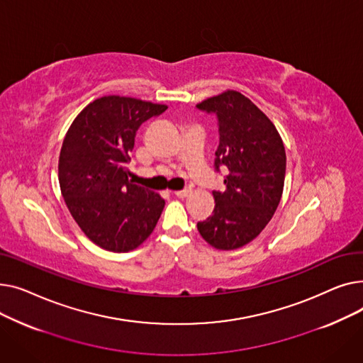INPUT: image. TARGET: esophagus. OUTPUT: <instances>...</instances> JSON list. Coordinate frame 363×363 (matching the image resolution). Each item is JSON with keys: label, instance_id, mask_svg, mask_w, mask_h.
Instances as JSON below:
<instances>
[{"label": "esophagus", "instance_id": "esophagus-1", "mask_svg": "<svg viewBox=\"0 0 363 363\" xmlns=\"http://www.w3.org/2000/svg\"><path fill=\"white\" fill-rule=\"evenodd\" d=\"M174 194H175L178 199H185V197L189 194V189L185 188V189H181V191H175Z\"/></svg>", "mask_w": 363, "mask_h": 363}]
</instances>
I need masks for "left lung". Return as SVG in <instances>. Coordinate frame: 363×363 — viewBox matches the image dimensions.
I'll return each mask as SVG.
<instances>
[{
	"mask_svg": "<svg viewBox=\"0 0 363 363\" xmlns=\"http://www.w3.org/2000/svg\"><path fill=\"white\" fill-rule=\"evenodd\" d=\"M197 108L216 114L215 170L223 172L226 185L225 191H213V213L197 230L215 249L234 250L272 219L284 189L285 148L268 116L237 91L207 99Z\"/></svg>",
	"mask_w": 363,
	"mask_h": 363,
	"instance_id": "1",
	"label": "left lung"
}]
</instances>
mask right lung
Returning a JSON list of instances; mask_svg holds the SVG:
<instances>
[{"instance_id": "1", "label": "right lung", "mask_w": 363, "mask_h": 363, "mask_svg": "<svg viewBox=\"0 0 363 363\" xmlns=\"http://www.w3.org/2000/svg\"><path fill=\"white\" fill-rule=\"evenodd\" d=\"M167 106L108 95L89 103L69 128L59 182L70 215L101 249L129 252L144 242L164 200L128 179L138 128Z\"/></svg>"}]
</instances>
